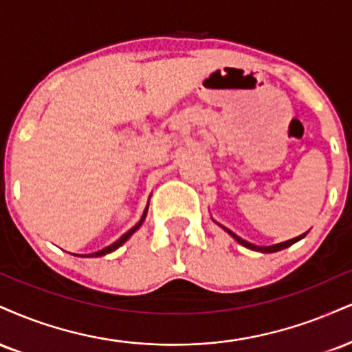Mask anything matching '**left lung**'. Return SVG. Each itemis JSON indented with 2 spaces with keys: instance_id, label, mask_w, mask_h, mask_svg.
I'll return each instance as SVG.
<instances>
[{
  "instance_id": "1",
  "label": "left lung",
  "mask_w": 352,
  "mask_h": 352,
  "mask_svg": "<svg viewBox=\"0 0 352 352\" xmlns=\"http://www.w3.org/2000/svg\"><path fill=\"white\" fill-rule=\"evenodd\" d=\"M221 228H223V230L226 231V232H230L232 238L238 241L239 244H243V245H245V248H249V249H254V251H261V252H277V251H282V249L289 248V245H292L294 243H297V241L305 238V234H307V232H305V234L298 236V238H294V239H290V241H285V243H278V244H274V245H265V248H259V245H254V244H251V243H248V241H244L243 238H239L238 234H234V232L228 230V228H224V226H221Z\"/></svg>"
}]
</instances>
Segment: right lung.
I'll return each instance as SVG.
<instances>
[{
    "label": "right lung",
    "mask_w": 352,
    "mask_h": 352,
    "mask_svg": "<svg viewBox=\"0 0 352 352\" xmlns=\"http://www.w3.org/2000/svg\"><path fill=\"white\" fill-rule=\"evenodd\" d=\"M147 208H149V205H147V206H146V210H144V213H142V218H141V219H139V223H138V224H135V226H134V228H131V230H129L128 232H124V234H122V236H121V238L116 241V243L109 244V245H108V248L101 249V251H98V252H93V254H90V256H88V257H100V256H104V254H109V252L116 251V249H118V248H120V245H122V244H124V243H126V241H128V239L131 238V236H133V234H134V232H135V231H138V230H139V228H141V224L144 223V219H146V214H147ZM74 256H77V254H74ZM82 257H83V256H82Z\"/></svg>",
    "instance_id": "add662e5"
}]
</instances>
